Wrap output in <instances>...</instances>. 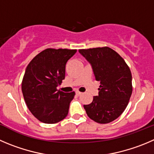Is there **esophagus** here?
Instances as JSON below:
<instances>
[{
  "label": "esophagus",
  "instance_id": "obj_1",
  "mask_svg": "<svg viewBox=\"0 0 154 154\" xmlns=\"http://www.w3.org/2000/svg\"><path fill=\"white\" fill-rule=\"evenodd\" d=\"M82 93H81V92H80V91H77V92H76V94H77V96H80V95H81Z\"/></svg>",
  "mask_w": 154,
  "mask_h": 154
}]
</instances>
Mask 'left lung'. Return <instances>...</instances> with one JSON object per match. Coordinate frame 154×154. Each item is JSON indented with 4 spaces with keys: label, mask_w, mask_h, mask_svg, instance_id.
Returning a JSON list of instances; mask_svg holds the SVG:
<instances>
[{
    "label": "left lung",
    "mask_w": 154,
    "mask_h": 154,
    "mask_svg": "<svg viewBox=\"0 0 154 154\" xmlns=\"http://www.w3.org/2000/svg\"><path fill=\"white\" fill-rule=\"evenodd\" d=\"M91 64L96 80L100 82L99 95L84 105L87 116L100 124L116 120L127 107L132 93V76L125 60L107 46L79 49Z\"/></svg>",
    "instance_id": "obj_1"
}]
</instances>
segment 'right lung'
<instances>
[{
	"label": "right lung",
	"instance_id": "obj_1",
	"mask_svg": "<svg viewBox=\"0 0 154 154\" xmlns=\"http://www.w3.org/2000/svg\"><path fill=\"white\" fill-rule=\"evenodd\" d=\"M76 49L46 48L27 65L22 80V92L26 106L38 121L54 124L68 114L75 92L64 93L57 87L65 77L67 61Z\"/></svg>",
	"mask_w": 154,
	"mask_h": 154
}]
</instances>
